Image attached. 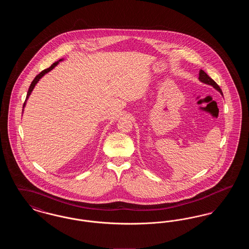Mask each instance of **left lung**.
I'll return each instance as SVG.
<instances>
[{"instance_id":"8db88e82","label":"left lung","mask_w":249,"mask_h":249,"mask_svg":"<svg viewBox=\"0 0 249 249\" xmlns=\"http://www.w3.org/2000/svg\"><path fill=\"white\" fill-rule=\"evenodd\" d=\"M199 80L201 81V83L207 84V85L212 86L213 89H216L220 94L223 95L222 90H221V89L219 88V86L215 83L213 79H212L205 71H202V70H200V71H199Z\"/></svg>"}]
</instances>
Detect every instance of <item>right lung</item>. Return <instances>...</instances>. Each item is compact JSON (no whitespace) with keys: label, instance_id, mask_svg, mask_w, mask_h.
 Segmentation results:
<instances>
[{"label":"right lung","instance_id":"1","mask_svg":"<svg viewBox=\"0 0 249 249\" xmlns=\"http://www.w3.org/2000/svg\"><path fill=\"white\" fill-rule=\"evenodd\" d=\"M62 60H64V59H60L58 60V61H56V62H54L49 68L48 69H45L44 71H41L38 75H36V78L33 80V82L31 84V86H30V88H29V90H28V93H27V96H26V100H25V103H24L23 105V109H22V114H23L24 112V107H26V104H27V101H28V99H29V97H30V95L32 94V92H33V90H34V89H35V87L36 86V84L39 82V80L45 75V74H47L48 72H49L50 71H52L58 64L59 63V61H62Z\"/></svg>","mask_w":249,"mask_h":249}]
</instances>
